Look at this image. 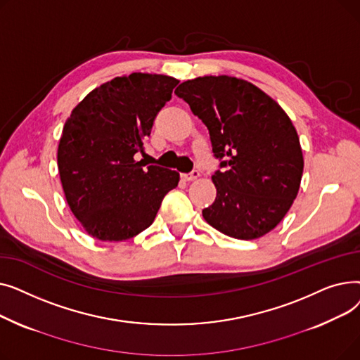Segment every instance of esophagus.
<instances>
[{"mask_svg": "<svg viewBox=\"0 0 360 360\" xmlns=\"http://www.w3.org/2000/svg\"><path fill=\"white\" fill-rule=\"evenodd\" d=\"M198 178H200V172H198V170H193V172H190V174H184V175H182V179L186 181V182L195 181V179H198Z\"/></svg>", "mask_w": 360, "mask_h": 360, "instance_id": "34e87169", "label": "esophagus"}]
</instances>
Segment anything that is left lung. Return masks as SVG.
Listing matches in <instances>:
<instances>
[{
  "mask_svg": "<svg viewBox=\"0 0 360 360\" xmlns=\"http://www.w3.org/2000/svg\"><path fill=\"white\" fill-rule=\"evenodd\" d=\"M178 98L209 129L219 167L217 195L202 217L235 239H257L286 216L297 195L304 156L297 132L277 102L229 75L179 84Z\"/></svg>",
  "mask_w": 360,
  "mask_h": 360,
  "instance_id": "obj_1",
  "label": "left lung"
}]
</instances>
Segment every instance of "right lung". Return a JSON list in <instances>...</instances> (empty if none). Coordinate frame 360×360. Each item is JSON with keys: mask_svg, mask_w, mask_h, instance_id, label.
Listing matches in <instances>:
<instances>
[{"mask_svg": "<svg viewBox=\"0 0 360 360\" xmlns=\"http://www.w3.org/2000/svg\"><path fill=\"white\" fill-rule=\"evenodd\" d=\"M178 83L132 72L94 89L72 109L58 146V170L72 214L93 238L118 242L139 235L178 186L176 170L134 160Z\"/></svg>", "mask_w": 360, "mask_h": 360, "instance_id": "add662e5", "label": "right lung"}]
</instances>
